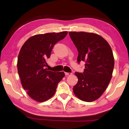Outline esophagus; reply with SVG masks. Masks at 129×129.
Returning <instances> with one entry per match:
<instances>
[{"mask_svg": "<svg viewBox=\"0 0 129 129\" xmlns=\"http://www.w3.org/2000/svg\"><path fill=\"white\" fill-rule=\"evenodd\" d=\"M72 73H68V72H65V75L66 76H71L72 75Z\"/></svg>", "mask_w": 129, "mask_h": 129, "instance_id": "1", "label": "esophagus"}]
</instances>
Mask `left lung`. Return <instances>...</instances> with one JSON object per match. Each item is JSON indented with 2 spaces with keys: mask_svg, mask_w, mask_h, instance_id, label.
<instances>
[{
  "mask_svg": "<svg viewBox=\"0 0 129 129\" xmlns=\"http://www.w3.org/2000/svg\"><path fill=\"white\" fill-rule=\"evenodd\" d=\"M69 34L77 49L78 63H85L84 72H75L78 82L73 92L82 101H93L101 97L112 78L114 66L112 48L99 35L84 32Z\"/></svg>",
  "mask_w": 129,
  "mask_h": 129,
  "instance_id": "left-lung-1",
  "label": "left lung"
}]
</instances>
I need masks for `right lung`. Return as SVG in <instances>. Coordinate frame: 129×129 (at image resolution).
I'll return each mask as SVG.
<instances>
[{
	"label": "right lung",
	"instance_id": "right-lung-1",
	"mask_svg": "<svg viewBox=\"0 0 129 129\" xmlns=\"http://www.w3.org/2000/svg\"><path fill=\"white\" fill-rule=\"evenodd\" d=\"M67 31L36 35L28 39L19 52L17 71L28 95L38 102L49 100L56 92L63 72H53L45 67L54 45L67 36Z\"/></svg>",
	"mask_w": 129,
	"mask_h": 129
}]
</instances>
